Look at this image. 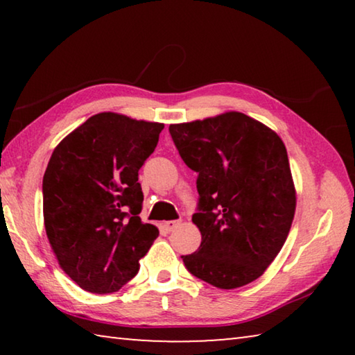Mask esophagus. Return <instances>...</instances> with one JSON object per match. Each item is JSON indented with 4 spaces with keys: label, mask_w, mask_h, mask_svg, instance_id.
Masks as SVG:
<instances>
[{
    "label": "esophagus",
    "mask_w": 355,
    "mask_h": 355,
    "mask_svg": "<svg viewBox=\"0 0 355 355\" xmlns=\"http://www.w3.org/2000/svg\"><path fill=\"white\" fill-rule=\"evenodd\" d=\"M180 225V220H166L163 224V228L166 232H173Z\"/></svg>",
    "instance_id": "34e87169"
}]
</instances>
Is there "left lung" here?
<instances>
[{"label":"left lung","mask_w":355,"mask_h":355,"mask_svg":"<svg viewBox=\"0 0 355 355\" xmlns=\"http://www.w3.org/2000/svg\"><path fill=\"white\" fill-rule=\"evenodd\" d=\"M169 133L199 173L192 222L202 243L188 271L220 290L257 280L284 248L296 209L290 161L279 135L243 112L175 123Z\"/></svg>","instance_id":"1"}]
</instances>
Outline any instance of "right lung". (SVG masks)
Returning a JSON list of instances; mask_svg holds the SVG:
<instances>
[{
  "mask_svg": "<svg viewBox=\"0 0 355 355\" xmlns=\"http://www.w3.org/2000/svg\"><path fill=\"white\" fill-rule=\"evenodd\" d=\"M163 123L100 112L58 144L46 166L44 220L64 272L89 293L119 291L139 271L158 228L139 218V169Z\"/></svg>",
  "mask_w": 355,
  "mask_h": 355,
  "instance_id": "add662e5",
  "label": "right lung"
}]
</instances>
